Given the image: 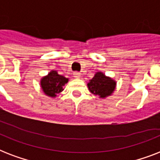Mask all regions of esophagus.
<instances>
[{"mask_svg": "<svg viewBox=\"0 0 160 160\" xmlns=\"http://www.w3.org/2000/svg\"><path fill=\"white\" fill-rule=\"evenodd\" d=\"M73 75H74V77L75 78V79H80V74L79 72H74V74H73Z\"/></svg>", "mask_w": 160, "mask_h": 160, "instance_id": "1", "label": "esophagus"}]
</instances>
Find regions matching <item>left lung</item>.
<instances>
[{"mask_svg":"<svg viewBox=\"0 0 160 160\" xmlns=\"http://www.w3.org/2000/svg\"><path fill=\"white\" fill-rule=\"evenodd\" d=\"M89 90L101 99H105L114 93L116 87V81L106 76L103 72H96L94 77L87 84Z\"/></svg>","mask_w":160,"mask_h":160,"instance_id":"1","label":"left lung"}]
</instances>
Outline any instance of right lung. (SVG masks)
<instances>
[{
    "label": "right lung",
    "mask_w": 160,
    "mask_h": 160,
    "mask_svg": "<svg viewBox=\"0 0 160 160\" xmlns=\"http://www.w3.org/2000/svg\"><path fill=\"white\" fill-rule=\"evenodd\" d=\"M68 81V78L59 75L56 70H51L48 75L41 79V87L45 95L55 98L57 94L64 90L63 86H65Z\"/></svg>",
    "instance_id": "obj_1"
}]
</instances>
